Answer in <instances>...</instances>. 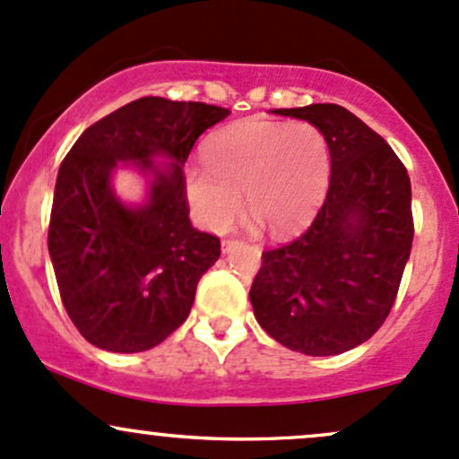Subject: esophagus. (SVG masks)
Masks as SVG:
<instances>
[{"label":"esophagus","instance_id":"esophagus-1","mask_svg":"<svg viewBox=\"0 0 459 459\" xmlns=\"http://www.w3.org/2000/svg\"><path fill=\"white\" fill-rule=\"evenodd\" d=\"M235 244H238L235 239H224V241H221V253H230Z\"/></svg>","mask_w":459,"mask_h":459}]
</instances>
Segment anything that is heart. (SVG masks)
Wrapping results in <instances>:
<instances>
[{
  "instance_id": "obj_1",
  "label": "heart",
  "mask_w": 459,
  "mask_h": 459,
  "mask_svg": "<svg viewBox=\"0 0 459 459\" xmlns=\"http://www.w3.org/2000/svg\"><path fill=\"white\" fill-rule=\"evenodd\" d=\"M204 168L185 176L195 218L221 233L248 209L272 233H294L318 209L329 180V143L309 122H246L218 130L203 148Z\"/></svg>"
}]
</instances>
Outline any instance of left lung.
Here are the masks:
<instances>
[{
  "label": "left lung",
  "instance_id": "8db88e82",
  "mask_svg": "<svg viewBox=\"0 0 459 459\" xmlns=\"http://www.w3.org/2000/svg\"><path fill=\"white\" fill-rule=\"evenodd\" d=\"M272 113L307 119L325 134L331 180L309 229L264 250L250 303L279 344L337 355L370 340L399 294L414 239L410 176L385 139L344 107Z\"/></svg>",
  "mask_w": 459,
  "mask_h": 459
}]
</instances>
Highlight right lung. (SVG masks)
Instances as JSON below:
<instances>
[{"label":"right lung","mask_w":459,"mask_h":459,"mask_svg":"<svg viewBox=\"0 0 459 459\" xmlns=\"http://www.w3.org/2000/svg\"><path fill=\"white\" fill-rule=\"evenodd\" d=\"M229 113L139 98L89 126L60 163L48 248L65 309L98 349L148 351L187 320L220 238L191 226L183 168L200 134ZM159 153L175 160L165 173L152 163ZM117 160L155 174L148 205L130 210L114 198Z\"/></svg>","instance_id":"right-lung-1"}]
</instances>
